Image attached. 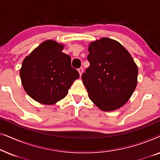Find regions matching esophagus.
Here are the masks:
<instances>
[{
	"label": "esophagus",
	"mask_w": 160,
	"mask_h": 160,
	"mask_svg": "<svg viewBox=\"0 0 160 160\" xmlns=\"http://www.w3.org/2000/svg\"><path fill=\"white\" fill-rule=\"evenodd\" d=\"M78 73H79V75H80V76H82V73H83V71H84V68H83L82 67V68H78Z\"/></svg>",
	"instance_id": "esophagus-1"
}]
</instances>
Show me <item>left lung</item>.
Masks as SVG:
<instances>
[{
	"instance_id": "obj_1",
	"label": "left lung",
	"mask_w": 160,
	"mask_h": 160,
	"mask_svg": "<svg viewBox=\"0 0 160 160\" xmlns=\"http://www.w3.org/2000/svg\"><path fill=\"white\" fill-rule=\"evenodd\" d=\"M88 51L90 65L82 78L89 99L102 111L119 108L136 87V64L121 43L108 38L92 42Z\"/></svg>"
}]
</instances>
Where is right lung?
<instances>
[{
	"instance_id": "right-lung-1",
	"label": "right lung",
	"mask_w": 160,
	"mask_h": 160,
	"mask_svg": "<svg viewBox=\"0 0 160 160\" xmlns=\"http://www.w3.org/2000/svg\"><path fill=\"white\" fill-rule=\"evenodd\" d=\"M62 49V44L47 40L23 60L19 74L24 89L40 103L52 105L63 99L79 78L71 67V57Z\"/></svg>"
}]
</instances>
